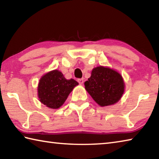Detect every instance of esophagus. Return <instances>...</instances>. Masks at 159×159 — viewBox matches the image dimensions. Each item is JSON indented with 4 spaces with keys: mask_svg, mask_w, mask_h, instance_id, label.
<instances>
[{
    "mask_svg": "<svg viewBox=\"0 0 159 159\" xmlns=\"http://www.w3.org/2000/svg\"><path fill=\"white\" fill-rule=\"evenodd\" d=\"M78 82H79L80 85H82L83 83V79H80L78 80Z\"/></svg>",
    "mask_w": 159,
    "mask_h": 159,
    "instance_id": "esophagus-1",
    "label": "esophagus"
}]
</instances>
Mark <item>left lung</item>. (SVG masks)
Listing matches in <instances>:
<instances>
[{"label": "left lung", "mask_w": 159, "mask_h": 159, "mask_svg": "<svg viewBox=\"0 0 159 159\" xmlns=\"http://www.w3.org/2000/svg\"><path fill=\"white\" fill-rule=\"evenodd\" d=\"M84 85L86 91L100 107L117 103L125 91V83L120 74L103 66L94 68Z\"/></svg>", "instance_id": "1"}]
</instances>
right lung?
I'll list each match as a JSON object with an SVG mask.
<instances>
[{
  "instance_id": "add662e5",
  "label": "right lung",
  "mask_w": 159,
  "mask_h": 159,
  "mask_svg": "<svg viewBox=\"0 0 159 159\" xmlns=\"http://www.w3.org/2000/svg\"><path fill=\"white\" fill-rule=\"evenodd\" d=\"M78 85L79 83L74 79H66L59 70H52L40 79L38 85V97L40 102L48 108L59 109Z\"/></svg>"
}]
</instances>
